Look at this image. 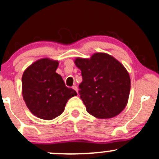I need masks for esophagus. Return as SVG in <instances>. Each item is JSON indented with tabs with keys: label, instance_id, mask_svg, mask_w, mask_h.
Here are the masks:
<instances>
[{
	"label": "esophagus",
	"instance_id": "34e87169",
	"mask_svg": "<svg viewBox=\"0 0 159 159\" xmlns=\"http://www.w3.org/2000/svg\"><path fill=\"white\" fill-rule=\"evenodd\" d=\"M72 88H73V89L75 90V91H76L77 93H78V87H77V86H75V85H74V86L72 87Z\"/></svg>",
	"mask_w": 159,
	"mask_h": 159
}]
</instances>
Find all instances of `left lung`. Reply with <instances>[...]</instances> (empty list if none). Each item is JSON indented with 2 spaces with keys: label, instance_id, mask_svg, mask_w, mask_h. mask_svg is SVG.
Wrapping results in <instances>:
<instances>
[{
  "label": "left lung",
  "instance_id": "left-lung-1",
  "mask_svg": "<svg viewBox=\"0 0 159 159\" xmlns=\"http://www.w3.org/2000/svg\"><path fill=\"white\" fill-rule=\"evenodd\" d=\"M76 66L81 71L80 98L88 113L99 119L120 114L127 104L130 78L119 61L107 53H94L91 58H77Z\"/></svg>",
  "mask_w": 159,
  "mask_h": 159
}]
</instances>
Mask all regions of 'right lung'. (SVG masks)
Here are the masks:
<instances>
[{"instance_id": "add662e5", "label": "right lung", "mask_w": 159, "mask_h": 159, "mask_svg": "<svg viewBox=\"0 0 159 159\" xmlns=\"http://www.w3.org/2000/svg\"><path fill=\"white\" fill-rule=\"evenodd\" d=\"M58 61L41 58L30 65L22 76V93L26 105L33 115L50 120L61 115L67 101L77 93L67 88L56 72Z\"/></svg>"}]
</instances>
